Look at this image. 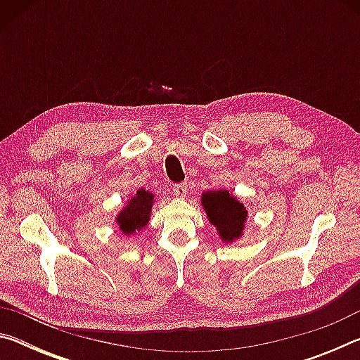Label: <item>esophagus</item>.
Wrapping results in <instances>:
<instances>
[{
    "instance_id": "esophagus-1",
    "label": "esophagus",
    "mask_w": 360,
    "mask_h": 360,
    "mask_svg": "<svg viewBox=\"0 0 360 360\" xmlns=\"http://www.w3.org/2000/svg\"><path fill=\"white\" fill-rule=\"evenodd\" d=\"M173 192L176 197H186L187 195V182H179V184L173 186Z\"/></svg>"
}]
</instances>
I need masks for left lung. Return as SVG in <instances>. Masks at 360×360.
Here are the masks:
<instances>
[{"label": "left lung", "mask_w": 360, "mask_h": 360, "mask_svg": "<svg viewBox=\"0 0 360 360\" xmlns=\"http://www.w3.org/2000/svg\"><path fill=\"white\" fill-rule=\"evenodd\" d=\"M202 202L211 224L219 229L222 238L227 241L238 238L243 222L246 221V211L238 200L231 197L227 191H217L206 192Z\"/></svg>", "instance_id": "8db88e82"}]
</instances>
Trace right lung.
Here are the masks:
<instances>
[{"label": "right lung", "mask_w": 360, "mask_h": 360, "mask_svg": "<svg viewBox=\"0 0 360 360\" xmlns=\"http://www.w3.org/2000/svg\"><path fill=\"white\" fill-rule=\"evenodd\" d=\"M152 200H154L152 193L146 191L136 192V197L131 198L130 205L119 216V225L120 230H124V233H133V231L139 230L148 224Z\"/></svg>", "instance_id": "add662e5"}]
</instances>
